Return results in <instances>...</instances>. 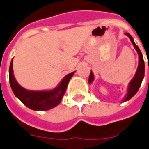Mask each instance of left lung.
<instances>
[{"instance_id": "8db88e82", "label": "left lung", "mask_w": 149, "mask_h": 149, "mask_svg": "<svg viewBox=\"0 0 149 149\" xmlns=\"http://www.w3.org/2000/svg\"><path fill=\"white\" fill-rule=\"evenodd\" d=\"M126 35L131 40V42L133 43V47L134 48L136 49V51L138 52L139 53V67H138V70L136 72V74L134 76L132 81H130L129 83V86H128V89H127V93L126 97L124 98L123 102H126V101H128L129 99H131L133 97V96L135 94L137 93V92L139 91V87L141 86V83L143 81V79L144 77V71H145V67H144V61H143V55H142V52L140 51V49L139 48V47L135 44V42L133 41V37L130 34L128 33H126ZM148 70H149V65H148ZM94 79V76L93 73L90 72V76H89V79H88V82L91 83L92 81H93Z\"/></svg>"}]
</instances>
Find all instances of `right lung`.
<instances>
[{
    "label": "right lung",
    "instance_id": "add662e5",
    "mask_svg": "<svg viewBox=\"0 0 149 149\" xmlns=\"http://www.w3.org/2000/svg\"><path fill=\"white\" fill-rule=\"evenodd\" d=\"M74 72L68 74L60 82L58 87L51 91H29L21 87L16 81L13 75L12 60L9 68V81L10 85L16 97L25 104L35 111H45L53 108L60 103L65 93L67 87Z\"/></svg>",
    "mask_w": 149,
    "mask_h": 149
}]
</instances>
